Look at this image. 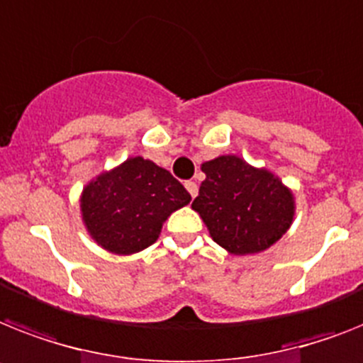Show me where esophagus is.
<instances>
[{"label":"esophagus","instance_id":"1","mask_svg":"<svg viewBox=\"0 0 363 363\" xmlns=\"http://www.w3.org/2000/svg\"><path fill=\"white\" fill-rule=\"evenodd\" d=\"M185 189H187L189 194H191L193 199L199 194V185L194 184V182H185Z\"/></svg>","mask_w":363,"mask_h":363}]
</instances>
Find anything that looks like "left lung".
Returning a JSON list of instances; mask_svg holds the SVG:
<instances>
[{
  "label": "left lung",
  "mask_w": 363,
  "mask_h": 363,
  "mask_svg": "<svg viewBox=\"0 0 363 363\" xmlns=\"http://www.w3.org/2000/svg\"><path fill=\"white\" fill-rule=\"evenodd\" d=\"M202 172L206 179L193 209L230 254L263 252L289 230L293 193L267 169L250 167L238 155H220L206 161Z\"/></svg>",
  "instance_id": "1"
}]
</instances>
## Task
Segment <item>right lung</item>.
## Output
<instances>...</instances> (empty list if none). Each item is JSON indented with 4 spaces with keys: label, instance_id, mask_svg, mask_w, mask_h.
Segmentation results:
<instances>
[{
    "label": "right lung",
    "instance_id": "right-lung-1",
    "mask_svg": "<svg viewBox=\"0 0 363 363\" xmlns=\"http://www.w3.org/2000/svg\"><path fill=\"white\" fill-rule=\"evenodd\" d=\"M189 202L191 194L169 170L130 157L83 189L81 215L100 247L130 256L154 245L170 213Z\"/></svg>",
    "mask_w": 363,
    "mask_h": 363
}]
</instances>
